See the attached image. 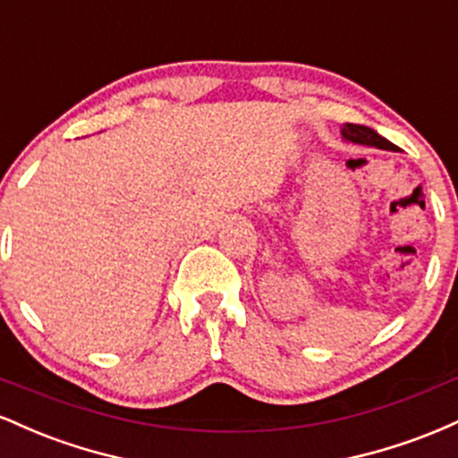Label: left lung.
<instances>
[{"label": "left lung", "mask_w": 458, "mask_h": 458, "mask_svg": "<svg viewBox=\"0 0 458 458\" xmlns=\"http://www.w3.org/2000/svg\"><path fill=\"white\" fill-rule=\"evenodd\" d=\"M343 138L346 141H353V144H361V146H375L379 150H392L398 152V146H394L392 141H387L386 138H381L377 131H372L370 127H364V124H351L346 123L343 129H340Z\"/></svg>", "instance_id": "1"}]
</instances>
